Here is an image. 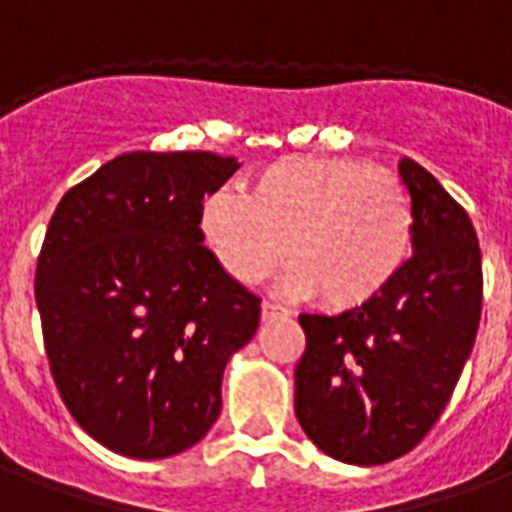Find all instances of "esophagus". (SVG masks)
I'll return each mask as SVG.
<instances>
[{
	"label": "esophagus",
	"mask_w": 512,
	"mask_h": 512,
	"mask_svg": "<svg viewBox=\"0 0 512 512\" xmlns=\"http://www.w3.org/2000/svg\"><path fill=\"white\" fill-rule=\"evenodd\" d=\"M290 312L277 304V301H263V321H277V318H288Z\"/></svg>",
	"instance_id": "esophagus-1"
}]
</instances>
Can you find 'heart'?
Here are the masks:
<instances>
[{
	"label": "heart",
	"mask_w": 512,
	"mask_h": 512,
	"mask_svg": "<svg viewBox=\"0 0 512 512\" xmlns=\"http://www.w3.org/2000/svg\"><path fill=\"white\" fill-rule=\"evenodd\" d=\"M200 230L224 271L244 285L266 279L285 246L288 288L343 312L395 282L414 249L417 213L392 169L285 158L257 172L241 197H208Z\"/></svg>",
	"instance_id": "obj_1"
}]
</instances>
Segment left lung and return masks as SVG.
Segmentation results:
<instances>
[{"instance_id": "obj_1", "label": "left lung", "mask_w": 512, "mask_h": 512, "mask_svg": "<svg viewBox=\"0 0 512 512\" xmlns=\"http://www.w3.org/2000/svg\"><path fill=\"white\" fill-rule=\"evenodd\" d=\"M417 230L389 288L340 315H301L296 417L343 463L378 466L428 436L472 354L483 312V257L469 213L417 161H400Z\"/></svg>"}]
</instances>
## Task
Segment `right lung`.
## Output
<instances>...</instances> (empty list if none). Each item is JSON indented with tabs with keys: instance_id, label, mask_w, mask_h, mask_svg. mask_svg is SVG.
Masks as SVG:
<instances>
[{
	"instance_id": "obj_1",
	"label": "right lung",
	"mask_w": 512,
	"mask_h": 512,
	"mask_svg": "<svg viewBox=\"0 0 512 512\" xmlns=\"http://www.w3.org/2000/svg\"><path fill=\"white\" fill-rule=\"evenodd\" d=\"M241 167L208 150H136L65 191L35 271L62 403L112 452L189 450L222 411V376L260 299L202 246L205 194Z\"/></svg>"
}]
</instances>
